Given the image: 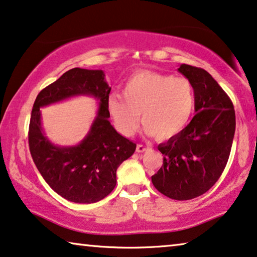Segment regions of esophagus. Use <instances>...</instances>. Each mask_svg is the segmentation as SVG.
Instances as JSON below:
<instances>
[{
  "label": "esophagus",
  "mask_w": 257,
  "mask_h": 257,
  "mask_svg": "<svg viewBox=\"0 0 257 257\" xmlns=\"http://www.w3.org/2000/svg\"><path fill=\"white\" fill-rule=\"evenodd\" d=\"M147 150H148V147L144 146V145H141V144H138V145H137L136 151L138 152V153H144V152L147 151Z\"/></svg>",
  "instance_id": "34e87169"
}]
</instances>
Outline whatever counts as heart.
Here are the masks:
<instances>
[{"instance_id": "heart-1", "label": "heart", "mask_w": 257, "mask_h": 257, "mask_svg": "<svg viewBox=\"0 0 257 257\" xmlns=\"http://www.w3.org/2000/svg\"><path fill=\"white\" fill-rule=\"evenodd\" d=\"M121 99L112 96L107 110L114 127L132 137L141 121L158 139H169L183 131L195 109V89L187 77H175L153 70H140L128 77Z\"/></svg>"}]
</instances>
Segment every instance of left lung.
<instances>
[{
  "instance_id": "obj_1",
  "label": "left lung",
  "mask_w": 257,
  "mask_h": 257,
  "mask_svg": "<svg viewBox=\"0 0 257 257\" xmlns=\"http://www.w3.org/2000/svg\"><path fill=\"white\" fill-rule=\"evenodd\" d=\"M178 72L195 89L196 114L183 131L158 146L163 165L152 182L162 195L188 200L210 190L224 172L235 132V111L206 70L182 64Z\"/></svg>"
}]
</instances>
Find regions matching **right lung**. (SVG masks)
Returning <instances> with one entry per match:
<instances>
[{
	"mask_svg": "<svg viewBox=\"0 0 257 257\" xmlns=\"http://www.w3.org/2000/svg\"><path fill=\"white\" fill-rule=\"evenodd\" d=\"M103 70L73 68L37 96L29 126L33 162L46 183L69 202L96 203L116 187L120 163L135 153L137 145L120 136L109 121L111 88ZM79 94L94 95L100 106L91 131L76 147H55L43 135L40 107Z\"/></svg>",
	"mask_w": 257,
	"mask_h": 257,
	"instance_id": "1",
	"label": "right lung"
}]
</instances>
